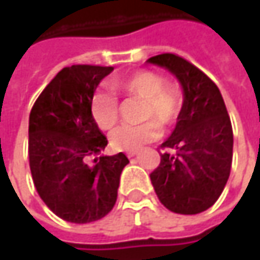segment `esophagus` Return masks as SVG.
<instances>
[{
  "label": "esophagus",
  "mask_w": 260,
  "mask_h": 260,
  "mask_svg": "<svg viewBox=\"0 0 260 260\" xmlns=\"http://www.w3.org/2000/svg\"><path fill=\"white\" fill-rule=\"evenodd\" d=\"M136 153H137V150H136V149H130V150H125V155L128 156V157H133Z\"/></svg>",
  "instance_id": "1"
}]
</instances>
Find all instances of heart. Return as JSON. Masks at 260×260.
I'll use <instances>...</instances> for the list:
<instances>
[{
	"instance_id": "heart-1",
	"label": "heart",
	"mask_w": 260,
	"mask_h": 260,
	"mask_svg": "<svg viewBox=\"0 0 260 260\" xmlns=\"http://www.w3.org/2000/svg\"><path fill=\"white\" fill-rule=\"evenodd\" d=\"M115 94L142 98L140 118L143 123L118 127L111 135V145L117 149H137L147 142L156 140L162 127L169 128L178 121L182 107L184 92L176 82L166 81L165 76L155 71L142 69L111 81ZM91 117L101 130H111L118 121L117 98L110 91H98L91 98ZM150 118V120H146Z\"/></svg>"
}]
</instances>
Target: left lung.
<instances>
[{
	"label": "left lung",
	"instance_id": "1",
	"mask_svg": "<svg viewBox=\"0 0 260 260\" xmlns=\"http://www.w3.org/2000/svg\"><path fill=\"white\" fill-rule=\"evenodd\" d=\"M147 62L169 69L185 95L174 133L160 145L165 152L150 181L169 211L203 213L223 192L233 160V128L223 96L214 82L184 57L162 53Z\"/></svg>",
	"mask_w": 260,
	"mask_h": 260
}]
</instances>
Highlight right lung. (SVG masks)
<instances>
[{
    "label": "right lung",
    "mask_w": 260,
    "mask_h": 260,
    "mask_svg": "<svg viewBox=\"0 0 260 260\" xmlns=\"http://www.w3.org/2000/svg\"><path fill=\"white\" fill-rule=\"evenodd\" d=\"M113 66L63 68L39 95L28 120V160L36 189L62 220L85 224L108 214L115 201L124 153L101 156L108 143L89 105Z\"/></svg>",
    "instance_id": "add662e5"
}]
</instances>
